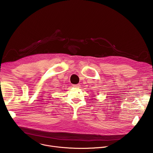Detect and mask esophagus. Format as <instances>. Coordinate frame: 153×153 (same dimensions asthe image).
Listing matches in <instances>:
<instances>
[{"mask_svg": "<svg viewBox=\"0 0 153 153\" xmlns=\"http://www.w3.org/2000/svg\"><path fill=\"white\" fill-rule=\"evenodd\" d=\"M73 87H74V88H80V85L79 84H77V85H73Z\"/></svg>", "mask_w": 153, "mask_h": 153, "instance_id": "1", "label": "esophagus"}]
</instances>
